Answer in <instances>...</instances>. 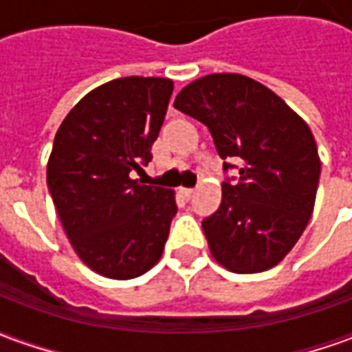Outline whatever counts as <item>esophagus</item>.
Wrapping results in <instances>:
<instances>
[{
	"instance_id": "esophagus-1",
	"label": "esophagus",
	"mask_w": 352,
	"mask_h": 352,
	"mask_svg": "<svg viewBox=\"0 0 352 352\" xmlns=\"http://www.w3.org/2000/svg\"><path fill=\"white\" fill-rule=\"evenodd\" d=\"M181 196H183L184 199H190L192 196H194V188H181Z\"/></svg>"
}]
</instances>
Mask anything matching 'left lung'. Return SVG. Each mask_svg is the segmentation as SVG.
Instances as JSON below:
<instances>
[{
	"mask_svg": "<svg viewBox=\"0 0 352 352\" xmlns=\"http://www.w3.org/2000/svg\"><path fill=\"white\" fill-rule=\"evenodd\" d=\"M173 105L209 128L224 171L237 169L222 183L219 209L201 221L214 260L234 273L277 265L315 206L320 160L309 126L277 94L237 73L194 80Z\"/></svg>",
	"mask_w": 352,
	"mask_h": 352,
	"instance_id": "1",
	"label": "left lung"
}]
</instances>
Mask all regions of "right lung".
I'll use <instances>...</instances> for the list:
<instances>
[{
    "label": "right lung",
    "instance_id": "right-lung-1",
    "mask_svg": "<svg viewBox=\"0 0 352 352\" xmlns=\"http://www.w3.org/2000/svg\"><path fill=\"white\" fill-rule=\"evenodd\" d=\"M173 82L124 77L101 85L58 128L47 184L73 249L111 279H133L162 256L173 192L131 179L153 160Z\"/></svg>",
    "mask_w": 352,
    "mask_h": 352
}]
</instances>
